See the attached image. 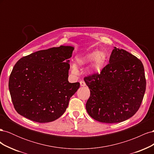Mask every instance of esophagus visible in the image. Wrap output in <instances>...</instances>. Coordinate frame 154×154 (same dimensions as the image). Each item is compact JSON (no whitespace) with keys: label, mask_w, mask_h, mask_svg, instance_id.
Listing matches in <instances>:
<instances>
[{"label":"esophagus","mask_w":154,"mask_h":154,"mask_svg":"<svg viewBox=\"0 0 154 154\" xmlns=\"http://www.w3.org/2000/svg\"><path fill=\"white\" fill-rule=\"evenodd\" d=\"M80 85L81 86H85L86 85V83H85V82L83 81V80H81L80 81Z\"/></svg>","instance_id":"34e87169"}]
</instances>
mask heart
Wrapping results in <instances>:
<instances>
[{
    "mask_svg": "<svg viewBox=\"0 0 154 154\" xmlns=\"http://www.w3.org/2000/svg\"><path fill=\"white\" fill-rule=\"evenodd\" d=\"M105 60V53L102 52H92L87 53L83 57H78L76 58V62L79 66H83V65L94 61L92 65V70L94 71H99L103 66ZM72 71L74 74L78 73V69L75 66H72Z\"/></svg>",
    "mask_w": 154,
    "mask_h": 154,
    "instance_id": "obj_1",
    "label": "heart"
}]
</instances>
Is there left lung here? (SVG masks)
Here are the masks:
<instances>
[{"instance_id": "8db88e82", "label": "left lung", "mask_w": 154, "mask_h": 154, "mask_svg": "<svg viewBox=\"0 0 154 154\" xmlns=\"http://www.w3.org/2000/svg\"><path fill=\"white\" fill-rule=\"evenodd\" d=\"M90 89L88 114L97 122H124L137 112L146 91L141 61L124 49L114 47L109 63L101 71L84 77Z\"/></svg>"}]
</instances>
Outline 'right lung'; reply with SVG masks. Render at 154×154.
I'll return each instance as SVG.
<instances>
[{
	"mask_svg": "<svg viewBox=\"0 0 154 154\" xmlns=\"http://www.w3.org/2000/svg\"><path fill=\"white\" fill-rule=\"evenodd\" d=\"M74 48L61 45L22 57L15 63L9 79L14 108L24 117L49 123L63 115L80 83L68 81Z\"/></svg>",
	"mask_w": 154,
	"mask_h": 154,
	"instance_id": "right-lung-1",
	"label": "right lung"
}]
</instances>
